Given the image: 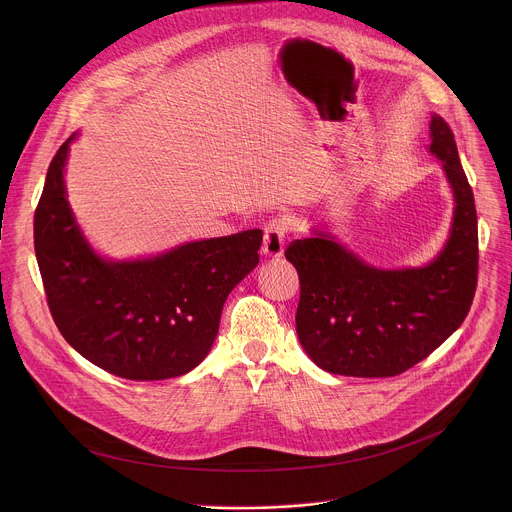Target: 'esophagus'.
Returning <instances> with one entry per match:
<instances>
[{
	"label": "esophagus",
	"instance_id": "1",
	"mask_svg": "<svg viewBox=\"0 0 512 512\" xmlns=\"http://www.w3.org/2000/svg\"><path fill=\"white\" fill-rule=\"evenodd\" d=\"M288 230H290V226L286 219H272L264 226L262 252L266 258H280L284 254Z\"/></svg>",
	"mask_w": 512,
	"mask_h": 512
}]
</instances>
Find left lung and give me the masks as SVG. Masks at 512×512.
<instances>
[{"mask_svg": "<svg viewBox=\"0 0 512 512\" xmlns=\"http://www.w3.org/2000/svg\"><path fill=\"white\" fill-rule=\"evenodd\" d=\"M430 140L455 197L449 238L430 264L380 270L319 230L286 248L299 276V343L331 374H402L434 353L469 313L479 272L475 199L453 132L438 114Z\"/></svg>", "mask_w": 512, "mask_h": 512, "instance_id": "8db88e82", "label": "left lung"}]
</instances>
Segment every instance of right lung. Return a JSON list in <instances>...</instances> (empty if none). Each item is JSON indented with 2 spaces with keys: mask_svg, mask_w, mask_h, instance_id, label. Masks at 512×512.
Here are the masks:
<instances>
[{
  "mask_svg": "<svg viewBox=\"0 0 512 512\" xmlns=\"http://www.w3.org/2000/svg\"><path fill=\"white\" fill-rule=\"evenodd\" d=\"M73 140L49 165L33 222L51 315L67 343L110 374L181 376L209 355L228 293L260 260L262 230L187 242L146 260H104L67 201L63 171Z\"/></svg>",
  "mask_w": 512,
  "mask_h": 512,
  "instance_id": "right-lung-1",
  "label": "right lung"
}]
</instances>
